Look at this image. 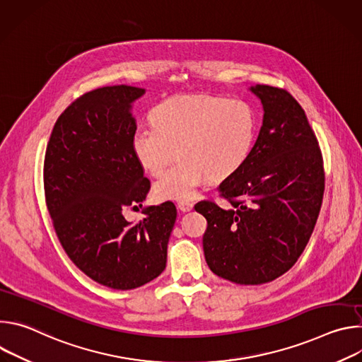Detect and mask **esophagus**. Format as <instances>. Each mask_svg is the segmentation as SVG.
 Instances as JSON below:
<instances>
[{
  "label": "esophagus",
  "instance_id": "obj_1",
  "mask_svg": "<svg viewBox=\"0 0 362 362\" xmlns=\"http://www.w3.org/2000/svg\"><path fill=\"white\" fill-rule=\"evenodd\" d=\"M177 208H179V211H182V212H189V211L193 209V203L189 202V200H182V202L177 203Z\"/></svg>",
  "mask_w": 362,
  "mask_h": 362
}]
</instances>
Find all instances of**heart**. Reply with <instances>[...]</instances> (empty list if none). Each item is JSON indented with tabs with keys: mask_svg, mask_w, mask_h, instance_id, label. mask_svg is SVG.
<instances>
[{
	"mask_svg": "<svg viewBox=\"0 0 362 362\" xmlns=\"http://www.w3.org/2000/svg\"><path fill=\"white\" fill-rule=\"evenodd\" d=\"M153 123L136 129L132 140L139 165L151 176L159 200H190L211 179L221 182L247 160L256 137V116L247 103L209 94H179L151 112Z\"/></svg>",
	"mask_w": 362,
	"mask_h": 362,
	"instance_id": "heart-1",
	"label": "heart"
}]
</instances>
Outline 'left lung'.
I'll list each match as a JSON object with an SVG mask.
<instances>
[{"label":"left lung","mask_w":362,"mask_h":362,"mask_svg":"<svg viewBox=\"0 0 362 362\" xmlns=\"http://www.w3.org/2000/svg\"><path fill=\"white\" fill-rule=\"evenodd\" d=\"M264 124L245 165L218 190L232 208L200 200L208 221L204 259L240 285L271 282L289 271L315 228L325 189L322 153L299 103L285 90L256 84Z\"/></svg>","instance_id":"8db88e82"}]
</instances>
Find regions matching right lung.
Instances as JSON below:
<instances>
[{
	"instance_id": "add662e5",
	"label": "right lung",
	"mask_w": 362,
	"mask_h": 362,
	"mask_svg": "<svg viewBox=\"0 0 362 362\" xmlns=\"http://www.w3.org/2000/svg\"><path fill=\"white\" fill-rule=\"evenodd\" d=\"M132 86L88 91L62 113L44 158V194L56 235L73 264L112 289H134L166 268L176 206H148L134 225L127 209L141 208L150 190L132 140Z\"/></svg>"
}]
</instances>
